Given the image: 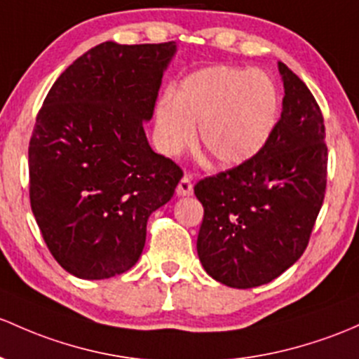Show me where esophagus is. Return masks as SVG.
I'll return each mask as SVG.
<instances>
[{
  "label": "esophagus",
  "mask_w": 359,
  "mask_h": 359,
  "mask_svg": "<svg viewBox=\"0 0 359 359\" xmlns=\"http://www.w3.org/2000/svg\"><path fill=\"white\" fill-rule=\"evenodd\" d=\"M175 192H177V196H182V198H184V196H191L192 194L191 177L184 175L182 179H180V182H179V186H177Z\"/></svg>",
  "instance_id": "1"
}]
</instances>
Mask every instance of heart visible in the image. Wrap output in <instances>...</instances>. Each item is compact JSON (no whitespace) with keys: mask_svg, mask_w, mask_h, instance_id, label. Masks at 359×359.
I'll return each mask as SVG.
<instances>
[{"mask_svg":"<svg viewBox=\"0 0 359 359\" xmlns=\"http://www.w3.org/2000/svg\"><path fill=\"white\" fill-rule=\"evenodd\" d=\"M280 115V96L269 74L210 67L187 75L154 108V141L161 153H180L194 139L218 167H237L270 141Z\"/></svg>","mask_w":359,"mask_h":359,"instance_id":"obj_1","label":"heart"}]
</instances>
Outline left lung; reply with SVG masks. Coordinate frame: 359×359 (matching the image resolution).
<instances>
[{"mask_svg":"<svg viewBox=\"0 0 359 359\" xmlns=\"http://www.w3.org/2000/svg\"><path fill=\"white\" fill-rule=\"evenodd\" d=\"M282 113L266 146L239 167L194 186L205 208L203 269L220 284L251 289L292 266L308 246L327 186L325 126L303 81L278 62Z\"/></svg>","mask_w":359,"mask_h":359,"instance_id":"obj_1","label":"left lung"}]
</instances>
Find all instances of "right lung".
<instances>
[{
    "label": "right lung",
    "mask_w": 359,
    "mask_h": 359,
    "mask_svg": "<svg viewBox=\"0 0 359 359\" xmlns=\"http://www.w3.org/2000/svg\"><path fill=\"white\" fill-rule=\"evenodd\" d=\"M175 53L173 41L97 44L56 79L37 115L30 206L51 255L75 277L103 280L132 269L149 215L182 179L144 132Z\"/></svg>",
    "instance_id": "right-lung-1"
}]
</instances>
